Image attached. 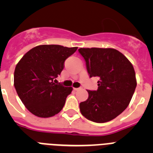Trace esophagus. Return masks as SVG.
I'll return each mask as SVG.
<instances>
[{
    "instance_id": "1",
    "label": "esophagus",
    "mask_w": 153,
    "mask_h": 153,
    "mask_svg": "<svg viewBox=\"0 0 153 153\" xmlns=\"http://www.w3.org/2000/svg\"><path fill=\"white\" fill-rule=\"evenodd\" d=\"M82 88H74V90H75V91H78V90H81Z\"/></svg>"
}]
</instances>
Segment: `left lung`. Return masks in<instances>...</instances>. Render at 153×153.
Wrapping results in <instances>:
<instances>
[{"mask_svg": "<svg viewBox=\"0 0 153 153\" xmlns=\"http://www.w3.org/2000/svg\"><path fill=\"white\" fill-rule=\"evenodd\" d=\"M90 77H98V90H87L89 97L79 103L81 114L95 123L109 122L129 106L136 90L133 66L113 48H79Z\"/></svg>", "mask_w": 153, "mask_h": 153, "instance_id": "8db88e82", "label": "left lung"}]
</instances>
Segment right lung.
<instances>
[{
  "mask_svg": "<svg viewBox=\"0 0 153 153\" xmlns=\"http://www.w3.org/2000/svg\"><path fill=\"white\" fill-rule=\"evenodd\" d=\"M78 47L39 45L16 65L13 84L25 107L36 117L48 118L61 111L73 87L55 83L67 57Z\"/></svg>",
  "mask_w": 153,
  "mask_h": 153,
  "instance_id": "obj_1",
  "label": "right lung"
}]
</instances>
